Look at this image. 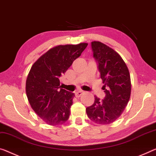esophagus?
Returning a JSON list of instances; mask_svg holds the SVG:
<instances>
[{
	"label": "esophagus",
	"mask_w": 156,
	"mask_h": 156,
	"mask_svg": "<svg viewBox=\"0 0 156 156\" xmlns=\"http://www.w3.org/2000/svg\"><path fill=\"white\" fill-rule=\"evenodd\" d=\"M84 91L83 90H78L77 91H76L75 92V95L76 97H80V96L83 94V93Z\"/></svg>",
	"instance_id": "obj_1"
}]
</instances>
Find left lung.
I'll return each mask as SVG.
<instances>
[{
  "label": "left lung",
  "instance_id": "1",
  "mask_svg": "<svg viewBox=\"0 0 156 156\" xmlns=\"http://www.w3.org/2000/svg\"><path fill=\"white\" fill-rule=\"evenodd\" d=\"M91 46L105 96L101 101L95 96L94 103L86 108V112L92 122L107 125L117 120L126 107L131 91L130 76L124 61L115 50L100 41H92Z\"/></svg>",
  "mask_w": 156,
  "mask_h": 156
}]
</instances>
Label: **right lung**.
<instances>
[{
    "label": "right lung",
    "mask_w": 156,
    "mask_h": 156,
    "mask_svg": "<svg viewBox=\"0 0 156 156\" xmlns=\"http://www.w3.org/2000/svg\"><path fill=\"white\" fill-rule=\"evenodd\" d=\"M87 44L53 47L32 66L26 80L27 97L33 110L47 124L60 125L68 120L75 94L60 89V78Z\"/></svg>",
    "instance_id": "obj_1"
}]
</instances>
